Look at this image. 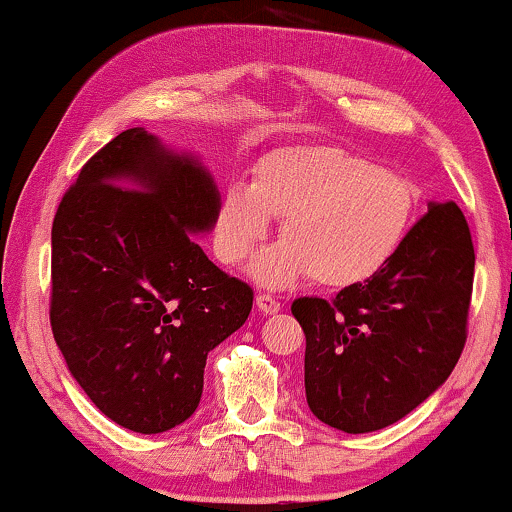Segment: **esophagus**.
Here are the masks:
<instances>
[{"instance_id": "1", "label": "esophagus", "mask_w": 512, "mask_h": 512, "mask_svg": "<svg viewBox=\"0 0 512 512\" xmlns=\"http://www.w3.org/2000/svg\"><path fill=\"white\" fill-rule=\"evenodd\" d=\"M255 304H257V309H260L262 314H278V312H281V302H278L276 297H271V295H257Z\"/></svg>"}]
</instances>
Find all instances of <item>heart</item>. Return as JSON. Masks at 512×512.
<instances>
[{
    "label": "heart",
    "mask_w": 512,
    "mask_h": 512,
    "mask_svg": "<svg viewBox=\"0 0 512 512\" xmlns=\"http://www.w3.org/2000/svg\"><path fill=\"white\" fill-rule=\"evenodd\" d=\"M416 215V189L399 172L340 146H290L262 158L252 184L226 186L215 217V252L238 267L281 222V243L252 262L262 288L312 278L345 288L378 274Z\"/></svg>",
    "instance_id": "b5f03b06"
}]
</instances>
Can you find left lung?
<instances>
[{
	"label": "left lung",
	"instance_id": "8db88e82",
	"mask_svg": "<svg viewBox=\"0 0 512 512\" xmlns=\"http://www.w3.org/2000/svg\"><path fill=\"white\" fill-rule=\"evenodd\" d=\"M475 274L468 222L456 203H428L378 274L335 300L300 297L304 392L335 430H383L446 383L465 345Z\"/></svg>",
	"mask_w": 512,
	"mask_h": 512
}]
</instances>
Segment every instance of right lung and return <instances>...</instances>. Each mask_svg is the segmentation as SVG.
I'll use <instances>...</instances> for the list:
<instances>
[{
    "instance_id": "add662e5",
    "label": "right lung",
    "mask_w": 512,
    "mask_h": 512,
    "mask_svg": "<svg viewBox=\"0 0 512 512\" xmlns=\"http://www.w3.org/2000/svg\"><path fill=\"white\" fill-rule=\"evenodd\" d=\"M222 203L198 155L144 127L82 167L51 226V331L103 416L158 435L198 409L205 359L236 333L252 290L208 260Z\"/></svg>"
}]
</instances>
